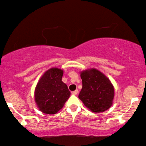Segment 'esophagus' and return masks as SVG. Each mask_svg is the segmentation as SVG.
Returning a JSON list of instances; mask_svg holds the SVG:
<instances>
[{
    "mask_svg": "<svg viewBox=\"0 0 146 146\" xmlns=\"http://www.w3.org/2000/svg\"><path fill=\"white\" fill-rule=\"evenodd\" d=\"M78 93V90H76L75 91H73L72 92V95H76Z\"/></svg>",
    "mask_w": 146,
    "mask_h": 146,
    "instance_id": "esophagus-1",
    "label": "esophagus"
}]
</instances>
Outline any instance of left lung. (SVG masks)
Wrapping results in <instances>:
<instances>
[{
	"instance_id": "1",
	"label": "left lung",
	"mask_w": 146,
	"mask_h": 146,
	"mask_svg": "<svg viewBox=\"0 0 146 146\" xmlns=\"http://www.w3.org/2000/svg\"><path fill=\"white\" fill-rule=\"evenodd\" d=\"M82 88L78 98L90 110L103 112L113 104L114 88L111 81L102 72L90 68L80 72Z\"/></svg>"
}]
</instances>
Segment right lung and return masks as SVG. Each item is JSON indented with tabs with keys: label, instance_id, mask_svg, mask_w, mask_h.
<instances>
[{
	"label": "right lung",
	"instance_id": "right-lung-1",
	"mask_svg": "<svg viewBox=\"0 0 146 146\" xmlns=\"http://www.w3.org/2000/svg\"><path fill=\"white\" fill-rule=\"evenodd\" d=\"M63 73V70L51 68L38 82L35 90V100L40 110L46 114L56 113L70 96L67 85L62 81Z\"/></svg>",
	"mask_w": 146,
	"mask_h": 146
}]
</instances>
